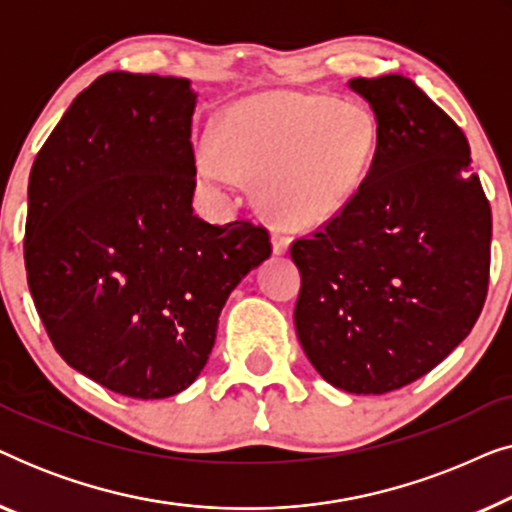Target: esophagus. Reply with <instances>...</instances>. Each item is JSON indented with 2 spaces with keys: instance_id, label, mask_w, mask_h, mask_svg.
Masks as SVG:
<instances>
[{
  "instance_id": "obj_1",
  "label": "esophagus",
  "mask_w": 512,
  "mask_h": 512,
  "mask_svg": "<svg viewBox=\"0 0 512 512\" xmlns=\"http://www.w3.org/2000/svg\"><path fill=\"white\" fill-rule=\"evenodd\" d=\"M289 244H291V237L284 235L282 230H275V233H272V251H275L277 256L286 254V251H289Z\"/></svg>"
}]
</instances>
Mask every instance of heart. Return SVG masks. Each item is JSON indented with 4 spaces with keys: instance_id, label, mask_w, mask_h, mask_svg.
<instances>
[{
    "instance_id": "obj_1",
    "label": "heart",
    "mask_w": 512,
    "mask_h": 512,
    "mask_svg": "<svg viewBox=\"0 0 512 512\" xmlns=\"http://www.w3.org/2000/svg\"><path fill=\"white\" fill-rule=\"evenodd\" d=\"M375 123L354 104L289 90L251 95L221 114L198 156L207 186L256 179V200L286 228H314L349 207L375 153Z\"/></svg>"
}]
</instances>
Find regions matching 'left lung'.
Segmentation results:
<instances>
[{
    "label": "left lung",
    "mask_w": 512,
    "mask_h": 512,
    "mask_svg": "<svg viewBox=\"0 0 512 512\" xmlns=\"http://www.w3.org/2000/svg\"><path fill=\"white\" fill-rule=\"evenodd\" d=\"M349 88L375 114V156L345 212L291 244L293 324L328 384L366 396L419 380L471 333L492 209L466 135L422 88L401 74Z\"/></svg>",
    "instance_id": "obj_1"
}]
</instances>
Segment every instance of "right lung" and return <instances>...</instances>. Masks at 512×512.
Masks as SVG:
<instances>
[{"label": "right lung", "instance_id": "1", "mask_svg": "<svg viewBox=\"0 0 512 512\" xmlns=\"http://www.w3.org/2000/svg\"><path fill=\"white\" fill-rule=\"evenodd\" d=\"M195 100L188 79L102 74L27 186V284L55 352L142 401L191 387L230 291L272 254L263 226L193 214Z\"/></svg>", "mask_w": 512, "mask_h": 512}]
</instances>
